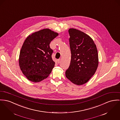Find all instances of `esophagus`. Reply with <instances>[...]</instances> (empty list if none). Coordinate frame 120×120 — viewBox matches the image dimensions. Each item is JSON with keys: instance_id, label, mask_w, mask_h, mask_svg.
Segmentation results:
<instances>
[{"instance_id": "esophagus-1", "label": "esophagus", "mask_w": 120, "mask_h": 120, "mask_svg": "<svg viewBox=\"0 0 120 120\" xmlns=\"http://www.w3.org/2000/svg\"><path fill=\"white\" fill-rule=\"evenodd\" d=\"M60 61H61V59H58L57 60V62H58V64H59V63H60Z\"/></svg>"}]
</instances>
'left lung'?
Returning <instances> with one entry per match:
<instances>
[{"mask_svg":"<svg viewBox=\"0 0 120 120\" xmlns=\"http://www.w3.org/2000/svg\"><path fill=\"white\" fill-rule=\"evenodd\" d=\"M71 52L70 65L66 77L76 85L87 83L95 73L98 66L97 49L92 39L79 30H68Z\"/></svg>","mask_w":120,"mask_h":120,"instance_id":"obj_1","label":"left lung"}]
</instances>
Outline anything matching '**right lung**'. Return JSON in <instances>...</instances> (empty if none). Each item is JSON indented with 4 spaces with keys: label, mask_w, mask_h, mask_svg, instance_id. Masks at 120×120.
<instances>
[{
    "label": "right lung",
    "mask_w": 120,
    "mask_h": 120,
    "mask_svg": "<svg viewBox=\"0 0 120 120\" xmlns=\"http://www.w3.org/2000/svg\"><path fill=\"white\" fill-rule=\"evenodd\" d=\"M58 33L44 29L29 36L21 47L19 65L23 74L29 80L39 82L46 79L54 67L51 41Z\"/></svg>",
    "instance_id": "add662e5"
}]
</instances>
